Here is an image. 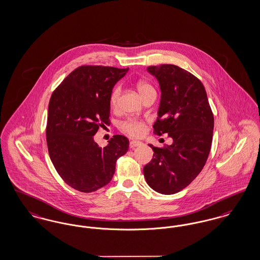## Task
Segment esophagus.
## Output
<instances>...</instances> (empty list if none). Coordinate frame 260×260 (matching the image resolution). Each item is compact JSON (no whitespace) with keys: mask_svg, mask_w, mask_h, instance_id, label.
Segmentation results:
<instances>
[{"mask_svg":"<svg viewBox=\"0 0 260 260\" xmlns=\"http://www.w3.org/2000/svg\"><path fill=\"white\" fill-rule=\"evenodd\" d=\"M141 145H142V142H140V141H131V142H130V148H131V149H134V148L139 147V146H141Z\"/></svg>","mask_w":260,"mask_h":260,"instance_id":"esophagus-1","label":"esophagus"}]
</instances>
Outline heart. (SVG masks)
Returning <instances> with one entry per match:
<instances>
[{"label": "heart", "mask_w": 260, "mask_h": 260, "mask_svg": "<svg viewBox=\"0 0 260 260\" xmlns=\"http://www.w3.org/2000/svg\"><path fill=\"white\" fill-rule=\"evenodd\" d=\"M137 88H138V91L142 96H145L148 92L153 90L150 84L143 82V81L137 84ZM119 95H120V87L116 86L112 89V91L110 93V105L111 108L116 107ZM119 128H120L121 131H123L124 133H126L130 136H141L145 131V123L142 120H139V119L127 118L119 124Z\"/></svg>", "instance_id": "heart-1"}]
</instances>
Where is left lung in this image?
<instances>
[{
  "instance_id": "obj_1",
  "label": "left lung",
  "mask_w": 260,
  "mask_h": 260,
  "mask_svg": "<svg viewBox=\"0 0 260 260\" xmlns=\"http://www.w3.org/2000/svg\"><path fill=\"white\" fill-rule=\"evenodd\" d=\"M159 83L161 100L153 133H167L170 146L150 145L153 157L144 167L152 190L172 194L185 189L203 170L208 157L214 128L205 87L194 75L174 64L149 67Z\"/></svg>"
}]
</instances>
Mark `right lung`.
<instances>
[{
  "mask_svg": "<svg viewBox=\"0 0 260 260\" xmlns=\"http://www.w3.org/2000/svg\"><path fill=\"white\" fill-rule=\"evenodd\" d=\"M129 69L82 66L74 69L53 92L48 109L46 136L56 172L71 188L92 192L108 185L116 160L129 140L114 135L100 148L94 135L110 123V96Z\"/></svg>",
  "mask_w": 260,
  "mask_h": 260,
  "instance_id": "1",
  "label": "right lung"
}]
</instances>
